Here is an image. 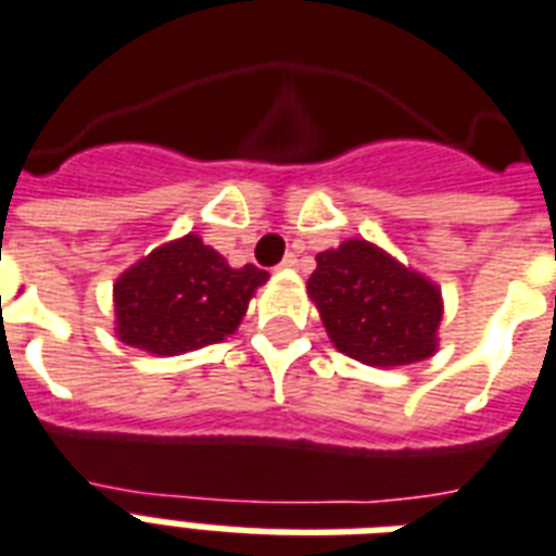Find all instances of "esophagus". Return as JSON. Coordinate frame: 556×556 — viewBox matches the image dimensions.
I'll return each instance as SVG.
<instances>
[{"instance_id":"1","label":"esophagus","mask_w":556,"mask_h":556,"mask_svg":"<svg viewBox=\"0 0 556 556\" xmlns=\"http://www.w3.org/2000/svg\"><path fill=\"white\" fill-rule=\"evenodd\" d=\"M295 266H299V257H295V254H287L281 261V269H295Z\"/></svg>"}]
</instances>
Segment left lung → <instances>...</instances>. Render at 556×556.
<instances>
[{"instance_id":"8db88e82","label":"left lung","mask_w":556,"mask_h":556,"mask_svg":"<svg viewBox=\"0 0 556 556\" xmlns=\"http://www.w3.org/2000/svg\"><path fill=\"white\" fill-rule=\"evenodd\" d=\"M307 293L333 345L366 366H407L437 352L440 287L366 240L316 254Z\"/></svg>"}]
</instances>
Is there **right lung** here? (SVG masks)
Here are the masks:
<instances>
[{"mask_svg":"<svg viewBox=\"0 0 556 556\" xmlns=\"http://www.w3.org/2000/svg\"><path fill=\"white\" fill-rule=\"evenodd\" d=\"M266 278L252 263L233 269L202 237L187 233L116 278V337L161 357L204 349L237 331Z\"/></svg>","mask_w":556,"mask_h":556,"instance_id":"right-lung-1","label":"right lung"}]
</instances>
